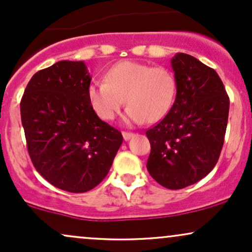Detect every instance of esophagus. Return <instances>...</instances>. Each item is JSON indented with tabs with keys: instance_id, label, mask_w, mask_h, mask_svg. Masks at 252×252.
<instances>
[{
	"instance_id": "esophagus-1",
	"label": "esophagus",
	"mask_w": 252,
	"mask_h": 252,
	"mask_svg": "<svg viewBox=\"0 0 252 252\" xmlns=\"http://www.w3.org/2000/svg\"><path fill=\"white\" fill-rule=\"evenodd\" d=\"M122 135H123V138H124V140H126V141L130 140V138H131L132 136H134V134H132V132H128V131H123Z\"/></svg>"
}]
</instances>
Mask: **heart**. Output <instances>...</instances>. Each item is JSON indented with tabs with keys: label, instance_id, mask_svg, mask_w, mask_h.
Listing matches in <instances>:
<instances>
[{
	"label": "heart",
	"instance_id": "obj_1",
	"mask_svg": "<svg viewBox=\"0 0 252 252\" xmlns=\"http://www.w3.org/2000/svg\"><path fill=\"white\" fill-rule=\"evenodd\" d=\"M176 88L174 74L168 68L126 60L112 66L105 80L90 85L89 99L104 121L114 120L126 99V122H158L172 109Z\"/></svg>",
	"mask_w": 252,
	"mask_h": 252
}]
</instances>
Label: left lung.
<instances>
[{
	"label": "left lung",
	"mask_w": 252,
	"mask_h": 252,
	"mask_svg": "<svg viewBox=\"0 0 252 252\" xmlns=\"http://www.w3.org/2000/svg\"><path fill=\"white\" fill-rule=\"evenodd\" d=\"M170 63L175 102L146 131L152 148L147 169L161 186L180 189L201 180L218 162L230 99L217 72L194 57L176 53Z\"/></svg>",
	"instance_id": "obj_1"
}]
</instances>
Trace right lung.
Wrapping results in <instances>:
<instances>
[{
	"label": "right lung",
	"mask_w": 252,
	"mask_h": 252,
	"mask_svg": "<svg viewBox=\"0 0 252 252\" xmlns=\"http://www.w3.org/2000/svg\"><path fill=\"white\" fill-rule=\"evenodd\" d=\"M90 83L84 62H58L32 77L20 104L34 167L53 186L71 193L94 189L123 142L121 131L94 112Z\"/></svg>",
	"instance_id": "right-lung-1"
}]
</instances>
